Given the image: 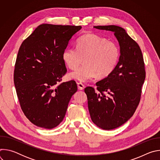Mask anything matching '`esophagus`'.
I'll list each match as a JSON object with an SVG mask.
<instances>
[{"mask_svg": "<svg viewBox=\"0 0 160 160\" xmlns=\"http://www.w3.org/2000/svg\"><path fill=\"white\" fill-rule=\"evenodd\" d=\"M77 86H78V88L80 90H83V89L84 88V87H85L84 84H83V83H81V82H78V83H77Z\"/></svg>", "mask_w": 160, "mask_h": 160, "instance_id": "esophagus-1", "label": "esophagus"}]
</instances>
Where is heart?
<instances>
[{
    "label": "heart",
    "instance_id": "obj_1",
    "mask_svg": "<svg viewBox=\"0 0 160 160\" xmlns=\"http://www.w3.org/2000/svg\"><path fill=\"white\" fill-rule=\"evenodd\" d=\"M120 55L117 43L96 34L88 33L77 40V48L66 49L62 59L71 70H75L83 59L85 64L69 74V78L85 82L97 77H109L115 69Z\"/></svg>",
    "mask_w": 160,
    "mask_h": 160
}]
</instances>
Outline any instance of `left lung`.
Instances as JSON below:
<instances>
[{
	"label": "left lung",
	"mask_w": 160,
	"mask_h": 160,
	"mask_svg": "<svg viewBox=\"0 0 160 160\" xmlns=\"http://www.w3.org/2000/svg\"><path fill=\"white\" fill-rule=\"evenodd\" d=\"M114 32L120 46L115 69L107 78L96 83L97 90L85 88L92 121L99 128L112 130L127 122L139 105L146 78L142 53L138 43L122 27L96 26Z\"/></svg>",
	"instance_id": "8db88e82"
}]
</instances>
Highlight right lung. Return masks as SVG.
Masks as SVG:
<instances>
[{"label":"right lung","instance_id":"obj_1","mask_svg":"<svg viewBox=\"0 0 160 160\" xmlns=\"http://www.w3.org/2000/svg\"><path fill=\"white\" fill-rule=\"evenodd\" d=\"M80 26L42 24L19 49L14 83L21 108L37 127L51 129L64 119L75 80L61 82L67 69L62 54Z\"/></svg>","mask_w":160,"mask_h":160}]
</instances>
